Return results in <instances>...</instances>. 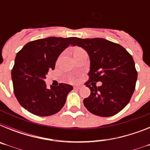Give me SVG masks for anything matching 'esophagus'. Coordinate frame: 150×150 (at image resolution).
I'll return each instance as SVG.
<instances>
[{
	"instance_id": "obj_1",
	"label": "esophagus",
	"mask_w": 150,
	"mask_h": 150,
	"mask_svg": "<svg viewBox=\"0 0 150 150\" xmlns=\"http://www.w3.org/2000/svg\"><path fill=\"white\" fill-rule=\"evenodd\" d=\"M80 88H81V87L79 86H74V89H76V90H79Z\"/></svg>"
}]
</instances>
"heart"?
Returning <instances> with one entry per match:
<instances>
[{
    "mask_svg": "<svg viewBox=\"0 0 150 150\" xmlns=\"http://www.w3.org/2000/svg\"><path fill=\"white\" fill-rule=\"evenodd\" d=\"M75 80H76V79H74V78H73V79H71V81H72V82H74V81H75Z\"/></svg>",
    "mask_w": 150,
    "mask_h": 150,
    "instance_id": "1",
    "label": "heart"
}]
</instances>
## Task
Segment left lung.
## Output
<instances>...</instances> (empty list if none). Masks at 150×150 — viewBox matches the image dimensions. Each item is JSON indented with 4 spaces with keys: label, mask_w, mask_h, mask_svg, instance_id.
Instances as JSON below:
<instances>
[{
    "label": "left lung",
    "mask_w": 150,
    "mask_h": 150,
    "mask_svg": "<svg viewBox=\"0 0 150 150\" xmlns=\"http://www.w3.org/2000/svg\"><path fill=\"white\" fill-rule=\"evenodd\" d=\"M71 45L82 47L89 56V80L85 85L91 94L83 100L86 108L103 117L118 113L134 91L137 72L132 55L121 45L104 38H75ZM97 81L102 82L100 87L96 86Z\"/></svg>",
    "instance_id": "1"
}]
</instances>
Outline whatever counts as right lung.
I'll list each match as a JSON object with an SVG mask.
<instances>
[{
    "label": "right lung",
    "mask_w": 150,
    "mask_h": 150,
    "mask_svg": "<svg viewBox=\"0 0 150 150\" xmlns=\"http://www.w3.org/2000/svg\"><path fill=\"white\" fill-rule=\"evenodd\" d=\"M74 38L50 37L26 43L16 54L11 76L16 98L22 107L40 116H48L61 110L71 85L46 88L44 79L49 70H54L55 62Z\"/></svg>",
    "instance_id": "right-lung-1"
}]
</instances>
